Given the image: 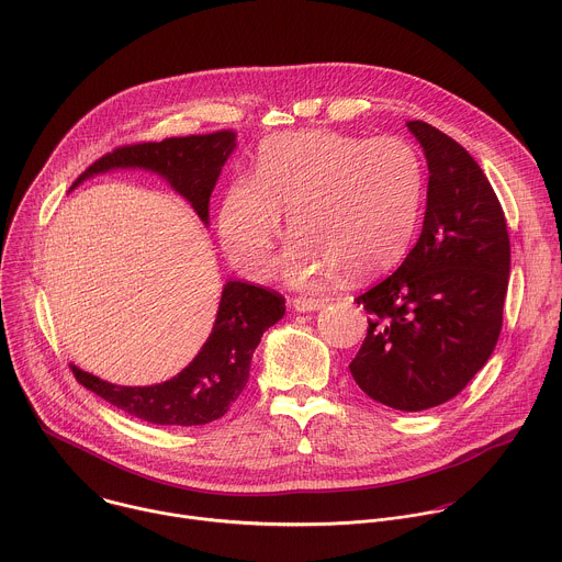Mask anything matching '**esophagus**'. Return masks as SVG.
I'll list each match as a JSON object with an SVG mask.
<instances>
[{"label":"esophagus","instance_id":"esophagus-1","mask_svg":"<svg viewBox=\"0 0 562 562\" xmlns=\"http://www.w3.org/2000/svg\"><path fill=\"white\" fill-rule=\"evenodd\" d=\"M328 300L326 297H293L291 306L297 313H311V311H319L322 306H326Z\"/></svg>","mask_w":562,"mask_h":562}]
</instances>
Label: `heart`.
Listing matches in <instances>:
<instances>
[{"label":"heart","instance_id":"1","mask_svg":"<svg viewBox=\"0 0 562 562\" xmlns=\"http://www.w3.org/2000/svg\"><path fill=\"white\" fill-rule=\"evenodd\" d=\"M425 166L396 135L363 139L339 131L269 137L254 175L234 179L218 205V236L234 267L265 280L276 265L284 212L295 232L284 273L297 284L341 269L368 278L407 249L423 207Z\"/></svg>","mask_w":562,"mask_h":562}]
</instances>
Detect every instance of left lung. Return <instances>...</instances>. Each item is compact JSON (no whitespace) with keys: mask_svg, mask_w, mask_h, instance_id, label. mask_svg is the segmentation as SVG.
Returning a JSON list of instances; mask_svg holds the SVG:
<instances>
[{"mask_svg":"<svg viewBox=\"0 0 562 562\" xmlns=\"http://www.w3.org/2000/svg\"><path fill=\"white\" fill-rule=\"evenodd\" d=\"M427 166V212L403 265L359 295L368 335L350 363L376 403L423 412L458 396L491 359L504 322L510 238L480 164L453 137L412 120Z\"/></svg>","mask_w":562,"mask_h":562,"instance_id":"obj_1","label":"left lung"}]
</instances>
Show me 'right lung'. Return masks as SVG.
<instances>
[{"mask_svg": "<svg viewBox=\"0 0 562 562\" xmlns=\"http://www.w3.org/2000/svg\"><path fill=\"white\" fill-rule=\"evenodd\" d=\"M234 148V131L122 146L93 161L74 181L71 190L85 179L109 170H150L166 179L207 225L212 190ZM282 315L284 297L280 293L229 280L223 286L207 341L170 381L146 387H126L106 383L76 366L69 368L80 385L133 418L161 427L207 425L225 416L232 403L240 396L247 385L251 357L260 337L267 328L280 322Z\"/></svg>", "mask_w": 562, "mask_h": 562, "instance_id": "right-lung-1", "label": "right lung"}]
</instances>
